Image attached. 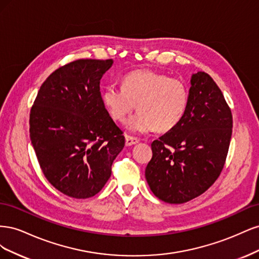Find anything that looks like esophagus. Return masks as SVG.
Instances as JSON below:
<instances>
[{
  "mask_svg": "<svg viewBox=\"0 0 259 259\" xmlns=\"http://www.w3.org/2000/svg\"><path fill=\"white\" fill-rule=\"evenodd\" d=\"M139 143V139L130 136V135H125V145L126 146H133V145H136Z\"/></svg>",
  "mask_w": 259,
  "mask_h": 259,
  "instance_id": "obj_1",
  "label": "esophagus"
}]
</instances>
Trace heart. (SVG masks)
<instances>
[{
  "mask_svg": "<svg viewBox=\"0 0 259 259\" xmlns=\"http://www.w3.org/2000/svg\"><path fill=\"white\" fill-rule=\"evenodd\" d=\"M104 106L115 121H124L133 109L138 111L125 122L135 134L168 132L182 121L188 106V91L177 79L152 71L137 70L127 73L122 88L110 85L101 94Z\"/></svg>",
  "mask_w": 259,
  "mask_h": 259,
  "instance_id": "obj_1",
  "label": "heart"
}]
</instances>
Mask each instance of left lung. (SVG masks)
I'll use <instances>...</instances> for the list:
<instances>
[{"label":"left lung","mask_w":259,"mask_h":259,"mask_svg":"<svg viewBox=\"0 0 259 259\" xmlns=\"http://www.w3.org/2000/svg\"><path fill=\"white\" fill-rule=\"evenodd\" d=\"M188 106L176 126L151 144L145 176L156 198L182 204L205 192L221 175L232 134V115L211 77L191 75Z\"/></svg>","instance_id":"left-lung-1"}]
</instances>
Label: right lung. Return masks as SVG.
I'll use <instances>...</instances> for the list:
<instances>
[{"instance_id":"1","label":"right lung","mask_w":259,"mask_h":259,"mask_svg":"<svg viewBox=\"0 0 259 259\" xmlns=\"http://www.w3.org/2000/svg\"><path fill=\"white\" fill-rule=\"evenodd\" d=\"M112 59H79L60 67L42 84L30 113V138L46 179L68 197L98 193L125 145L109 115L100 79Z\"/></svg>"}]
</instances>
